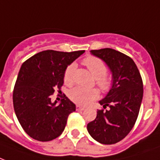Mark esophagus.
Instances as JSON below:
<instances>
[{
    "label": "esophagus",
    "instance_id": "1",
    "mask_svg": "<svg viewBox=\"0 0 160 160\" xmlns=\"http://www.w3.org/2000/svg\"><path fill=\"white\" fill-rule=\"evenodd\" d=\"M85 109V107H81L80 105H77V106H76V110H77V111H84Z\"/></svg>",
    "mask_w": 160,
    "mask_h": 160
}]
</instances>
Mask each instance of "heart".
Here are the masks:
<instances>
[{"label":"heart","mask_w":160,"mask_h":160,"mask_svg":"<svg viewBox=\"0 0 160 160\" xmlns=\"http://www.w3.org/2000/svg\"><path fill=\"white\" fill-rule=\"evenodd\" d=\"M83 64L91 71L94 78L96 79V84L102 92H107L112 87V80L107 73V65L102 59L89 56L83 59ZM75 69V64H69L64 72V80L67 85H71L74 82V72ZM98 91L94 88L88 89L77 86L71 89L69 92V99L77 104L88 105L98 97Z\"/></svg>","instance_id":"heart-1"}]
</instances>
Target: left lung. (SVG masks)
Returning a JSON list of instances; mask_svg holds the SVG:
<instances>
[{
    "instance_id": "obj_1",
    "label": "left lung",
    "mask_w": 160,
    "mask_h": 160,
    "mask_svg": "<svg viewBox=\"0 0 160 160\" xmlns=\"http://www.w3.org/2000/svg\"><path fill=\"white\" fill-rule=\"evenodd\" d=\"M112 72V87L99 103L107 110H98L96 119L87 124L91 137L103 144H113L130 132L139 113L143 85L134 61L112 48L91 50Z\"/></svg>"
}]
</instances>
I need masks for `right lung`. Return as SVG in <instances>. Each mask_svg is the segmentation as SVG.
I'll return each instance as SVG.
<instances>
[{
  "instance_id": "1",
  "label": "right lung",
  "mask_w": 160,
  "mask_h": 160,
  "mask_svg": "<svg viewBox=\"0 0 160 160\" xmlns=\"http://www.w3.org/2000/svg\"><path fill=\"white\" fill-rule=\"evenodd\" d=\"M84 52L42 51L22 64L13 91V107L22 128L33 139L51 141L64 132L75 105L65 96L56 105L51 96L57 89L60 91L68 65Z\"/></svg>"
}]
</instances>
